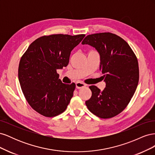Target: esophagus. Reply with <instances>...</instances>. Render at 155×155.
Here are the masks:
<instances>
[{
  "mask_svg": "<svg viewBox=\"0 0 155 155\" xmlns=\"http://www.w3.org/2000/svg\"><path fill=\"white\" fill-rule=\"evenodd\" d=\"M86 85L85 83H83L82 82H79V81H78L76 83V87L78 89H80L84 87H85Z\"/></svg>",
  "mask_w": 155,
  "mask_h": 155,
  "instance_id": "obj_1",
  "label": "esophagus"
}]
</instances>
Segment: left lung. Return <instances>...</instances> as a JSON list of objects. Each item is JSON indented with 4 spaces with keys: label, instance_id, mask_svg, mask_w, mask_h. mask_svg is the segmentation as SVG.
<instances>
[{
    "label": "left lung",
    "instance_id": "obj_1",
    "mask_svg": "<svg viewBox=\"0 0 155 155\" xmlns=\"http://www.w3.org/2000/svg\"><path fill=\"white\" fill-rule=\"evenodd\" d=\"M81 44L92 46L99 53L100 70L106 83L102 91L94 85L89 87L92 96L85 104L99 118H112L125 109L137 88V58L125 41L111 33L88 35Z\"/></svg>",
    "mask_w": 155,
    "mask_h": 155
}]
</instances>
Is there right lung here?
<instances>
[{
  "instance_id": "add662e5",
  "label": "right lung",
  "mask_w": 155,
  "mask_h": 155,
  "mask_svg": "<svg viewBox=\"0 0 155 155\" xmlns=\"http://www.w3.org/2000/svg\"><path fill=\"white\" fill-rule=\"evenodd\" d=\"M85 36L55 34L41 37L22 56L18 80L28 103L38 113L54 117L66 110L76 85L62 83L57 70L67 66L72 50Z\"/></svg>"
}]
</instances>
